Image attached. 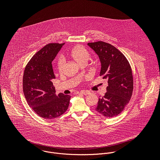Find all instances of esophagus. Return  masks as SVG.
Masks as SVG:
<instances>
[{"label": "esophagus", "mask_w": 160, "mask_h": 160, "mask_svg": "<svg viewBox=\"0 0 160 160\" xmlns=\"http://www.w3.org/2000/svg\"><path fill=\"white\" fill-rule=\"evenodd\" d=\"M80 93H81L82 94L84 95H87L90 94V92L89 91H88V90H82V91L80 92Z\"/></svg>", "instance_id": "1"}]
</instances>
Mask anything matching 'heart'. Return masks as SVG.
Instances as JSON below:
<instances>
[{"instance_id": "heart-1", "label": "heart", "mask_w": 160, "mask_h": 160, "mask_svg": "<svg viewBox=\"0 0 160 160\" xmlns=\"http://www.w3.org/2000/svg\"><path fill=\"white\" fill-rule=\"evenodd\" d=\"M70 56L75 60L77 63H80L82 62L87 60L89 58V52L88 50L82 45H77L71 50L70 52ZM64 60L63 58H60L57 62L58 70L62 72L63 68Z\"/></svg>"}]
</instances>
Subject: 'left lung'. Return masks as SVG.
Listing matches in <instances>:
<instances>
[{
    "label": "left lung",
    "mask_w": 160,
    "mask_h": 160,
    "mask_svg": "<svg viewBox=\"0 0 160 160\" xmlns=\"http://www.w3.org/2000/svg\"><path fill=\"white\" fill-rule=\"evenodd\" d=\"M101 62L100 75L108 85L105 95L98 102L95 110L112 118L119 115L129 103L133 90V77L130 64L125 56L113 45L102 41L88 43Z\"/></svg>",
    "instance_id": "obj_1"
}]
</instances>
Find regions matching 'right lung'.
<instances>
[{"instance_id":"1","label":"right lung","mask_w":160,"mask_h":160,"mask_svg":"<svg viewBox=\"0 0 160 160\" xmlns=\"http://www.w3.org/2000/svg\"><path fill=\"white\" fill-rule=\"evenodd\" d=\"M65 44L51 43L37 52L27 64L23 76V92L28 105L39 117L52 120L68 109L71 97L55 94L52 79L55 78L52 62Z\"/></svg>"}]
</instances>
